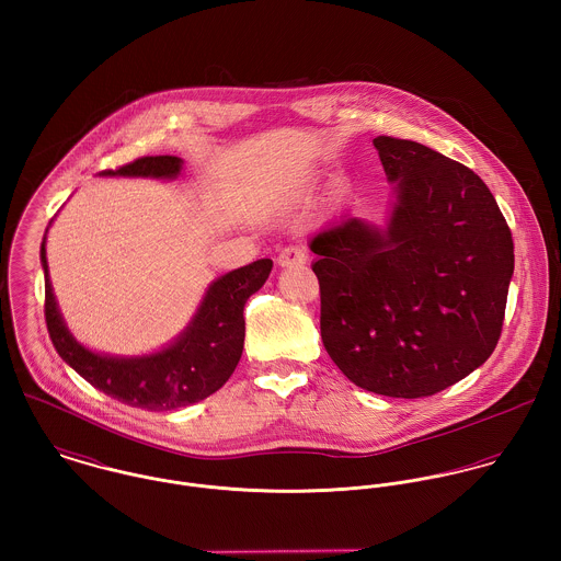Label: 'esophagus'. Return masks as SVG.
<instances>
[{"mask_svg": "<svg viewBox=\"0 0 561 561\" xmlns=\"http://www.w3.org/2000/svg\"><path fill=\"white\" fill-rule=\"evenodd\" d=\"M278 265L280 267H289V265H298V263H305L307 261V250L300 245V243H289L280 250L278 254Z\"/></svg>", "mask_w": 561, "mask_h": 561, "instance_id": "34e87169", "label": "esophagus"}]
</instances>
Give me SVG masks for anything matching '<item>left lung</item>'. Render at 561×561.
Here are the masks:
<instances>
[{"label": "left lung", "instance_id": "8db88e82", "mask_svg": "<svg viewBox=\"0 0 561 561\" xmlns=\"http://www.w3.org/2000/svg\"><path fill=\"white\" fill-rule=\"evenodd\" d=\"M393 201L382 227L345 216L318 231L321 341L356 387L416 400L494 352L514 241L480 176L419 142L374 138Z\"/></svg>", "mask_w": 561, "mask_h": 561}]
</instances>
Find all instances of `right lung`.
Segmentation results:
<instances>
[{
	"mask_svg": "<svg viewBox=\"0 0 561 561\" xmlns=\"http://www.w3.org/2000/svg\"><path fill=\"white\" fill-rule=\"evenodd\" d=\"M181 158L158 156L131 161L118 170H103L99 176L172 181L181 174ZM45 241L47 236L41 243L47 330L60 358L85 382L127 405L158 412L205 400L225 387L243 350V305L267 280L272 259H259L216 278L205 289L190 323L158 352L116 356L85 347L69 330L49 280Z\"/></svg>",
	"mask_w": 561,
	"mask_h": 561,
	"instance_id": "obj_1",
	"label": "right lung"
}]
</instances>
